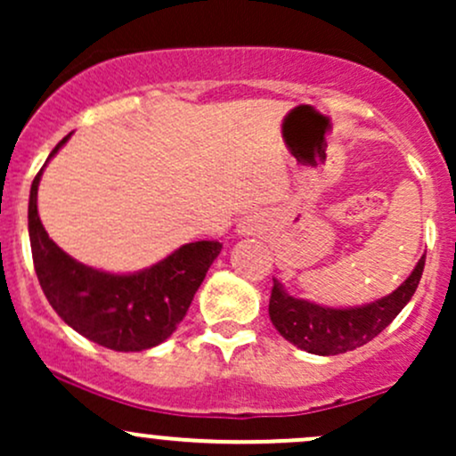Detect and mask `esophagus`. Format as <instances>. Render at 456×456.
Returning <instances> with one entry per match:
<instances>
[{
    "label": "esophagus",
    "instance_id": "1",
    "mask_svg": "<svg viewBox=\"0 0 456 456\" xmlns=\"http://www.w3.org/2000/svg\"><path fill=\"white\" fill-rule=\"evenodd\" d=\"M261 229H264V216H259V214H248V216H244L238 224L240 235H255L261 232Z\"/></svg>",
    "mask_w": 456,
    "mask_h": 456
}]
</instances>
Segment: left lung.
I'll use <instances>...</instances> for the list:
<instances>
[{
	"label": "left lung",
	"instance_id": "obj_1",
	"mask_svg": "<svg viewBox=\"0 0 456 456\" xmlns=\"http://www.w3.org/2000/svg\"><path fill=\"white\" fill-rule=\"evenodd\" d=\"M422 270H425V255L399 289L358 308H328L297 300L287 296L281 282L274 281L270 294V319L281 337L308 354L337 355L352 352L373 341L381 330L390 326L392 319L399 315L403 306L416 294Z\"/></svg>",
	"mask_w": 456,
	"mask_h": 456
}]
</instances>
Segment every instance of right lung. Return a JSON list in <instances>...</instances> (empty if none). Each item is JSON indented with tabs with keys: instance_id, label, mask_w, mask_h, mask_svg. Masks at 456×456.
Segmentation results:
<instances>
[{
	"instance_id": "right-lung-1",
	"label": "right lung",
	"mask_w": 456,
	"mask_h": 456,
	"mask_svg": "<svg viewBox=\"0 0 456 456\" xmlns=\"http://www.w3.org/2000/svg\"><path fill=\"white\" fill-rule=\"evenodd\" d=\"M43 169L31 182L28 221L34 268L49 305L72 330L115 352H143L167 341L184 319L223 244L214 240L184 244L160 264L134 274L87 268L66 255L40 223L36 201Z\"/></svg>"
}]
</instances>
